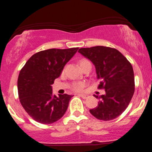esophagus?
<instances>
[{
    "instance_id": "esophagus-1",
    "label": "esophagus",
    "mask_w": 152,
    "mask_h": 152,
    "mask_svg": "<svg viewBox=\"0 0 152 152\" xmlns=\"http://www.w3.org/2000/svg\"><path fill=\"white\" fill-rule=\"evenodd\" d=\"M78 96H79L80 97H81L82 99H86L87 97H88V95H86V94H78Z\"/></svg>"
}]
</instances>
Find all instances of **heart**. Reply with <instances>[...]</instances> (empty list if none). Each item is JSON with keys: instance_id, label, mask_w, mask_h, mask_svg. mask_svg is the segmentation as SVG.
Here are the masks:
<instances>
[{"instance_id": "b5f03b06", "label": "heart", "mask_w": 152, "mask_h": 152, "mask_svg": "<svg viewBox=\"0 0 152 152\" xmlns=\"http://www.w3.org/2000/svg\"><path fill=\"white\" fill-rule=\"evenodd\" d=\"M88 62L89 61H88V60H86V59H82V60H81L79 61V65L80 66H81L84 64H86V63H88ZM84 86H85L84 82L77 81V82H74V83H73L72 86H71V88H72V90H74V91L79 92L83 90V88H84Z\"/></svg>"}]
</instances>
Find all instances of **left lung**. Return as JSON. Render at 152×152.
<instances>
[{
  "instance_id": "8db88e82",
  "label": "left lung",
  "mask_w": 152,
  "mask_h": 152,
  "mask_svg": "<svg viewBox=\"0 0 152 152\" xmlns=\"http://www.w3.org/2000/svg\"><path fill=\"white\" fill-rule=\"evenodd\" d=\"M78 52L94 64L97 78L101 80L98 88L106 91L100 96L94 95L99 102L90 113L102 121L117 118L129 106L134 93L132 64L121 52L110 47L81 48Z\"/></svg>"
}]
</instances>
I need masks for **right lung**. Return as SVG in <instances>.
Wrapping results in <instances>:
<instances>
[{"mask_svg":"<svg viewBox=\"0 0 152 152\" xmlns=\"http://www.w3.org/2000/svg\"><path fill=\"white\" fill-rule=\"evenodd\" d=\"M78 49L41 50L34 54L20 70L18 78L20 102L28 114L38 123H54L66 113L72 96L64 94L57 97L53 94L51 85Z\"/></svg>","mask_w":152,"mask_h":152,"instance_id":"obj_1","label":"right lung"}]
</instances>
